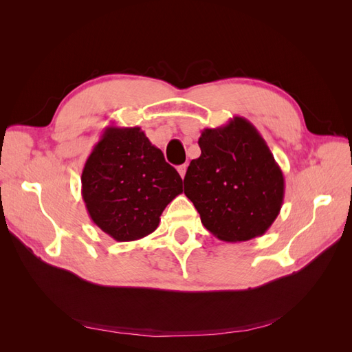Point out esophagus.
<instances>
[{
  "instance_id": "1",
  "label": "esophagus",
  "mask_w": 352,
  "mask_h": 352,
  "mask_svg": "<svg viewBox=\"0 0 352 352\" xmlns=\"http://www.w3.org/2000/svg\"><path fill=\"white\" fill-rule=\"evenodd\" d=\"M177 172H179V175H180V177H185V173H186V164H182V166H179L177 167Z\"/></svg>"
}]
</instances>
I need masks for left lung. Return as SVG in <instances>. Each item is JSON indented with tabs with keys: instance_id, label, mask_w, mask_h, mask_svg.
Here are the masks:
<instances>
[{
	"instance_id": "8db88e82",
	"label": "left lung",
	"mask_w": 352,
	"mask_h": 352,
	"mask_svg": "<svg viewBox=\"0 0 352 352\" xmlns=\"http://www.w3.org/2000/svg\"><path fill=\"white\" fill-rule=\"evenodd\" d=\"M198 144L184 185L202 225L225 242L264 235L280 212L285 177L260 132L236 116L202 131Z\"/></svg>"
}]
</instances>
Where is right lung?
I'll list each match as a JSON object with an SVG mask.
<instances>
[{"mask_svg":"<svg viewBox=\"0 0 352 352\" xmlns=\"http://www.w3.org/2000/svg\"><path fill=\"white\" fill-rule=\"evenodd\" d=\"M91 220L119 242L150 235L179 194L182 179L141 127H105L82 170Z\"/></svg>","mask_w":352,"mask_h":352,"instance_id":"right-lung-1","label":"right lung"}]
</instances>
